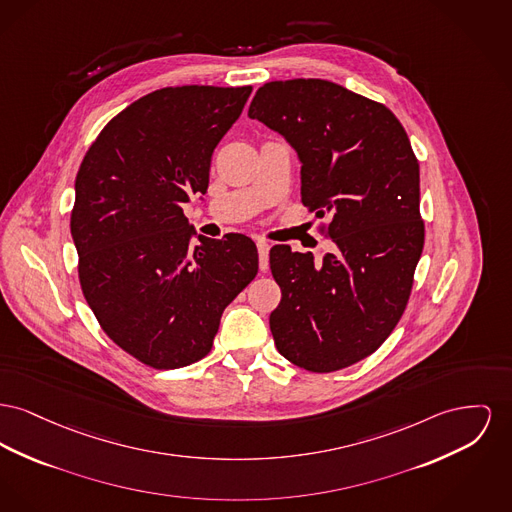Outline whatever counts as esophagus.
<instances>
[{"label":"esophagus","mask_w":512,"mask_h":512,"mask_svg":"<svg viewBox=\"0 0 512 512\" xmlns=\"http://www.w3.org/2000/svg\"><path fill=\"white\" fill-rule=\"evenodd\" d=\"M269 243L265 240L257 241V251H259V269L267 271L269 269Z\"/></svg>","instance_id":"34e87169"}]
</instances>
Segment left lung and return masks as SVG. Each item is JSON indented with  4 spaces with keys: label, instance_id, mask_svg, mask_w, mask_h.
Wrapping results in <instances>:
<instances>
[{
    "label": "left lung",
    "instance_id": "8db88e82",
    "mask_svg": "<svg viewBox=\"0 0 512 512\" xmlns=\"http://www.w3.org/2000/svg\"><path fill=\"white\" fill-rule=\"evenodd\" d=\"M247 116L280 133L301 162V201L336 249L315 263L271 249L282 300L271 313L278 352L329 373L373 354L410 298L423 249L420 166L389 108L323 79L272 81Z\"/></svg>",
    "mask_w": 512,
    "mask_h": 512
}]
</instances>
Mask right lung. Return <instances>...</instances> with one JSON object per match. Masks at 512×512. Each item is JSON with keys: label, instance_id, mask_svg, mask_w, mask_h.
Returning a JSON list of instances; mask_svg holds the SVG:
<instances>
[{"label": "right lung", "instance_id": "1", "mask_svg": "<svg viewBox=\"0 0 512 512\" xmlns=\"http://www.w3.org/2000/svg\"><path fill=\"white\" fill-rule=\"evenodd\" d=\"M249 94L151 92L110 121L81 162L71 236L83 294L104 332L156 369L205 358L222 311L259 271L251 238H205L181 209L207 193L212 152Z\"/></svg>", "mask_w": 512, "mask_h": 512}]
</instances>
